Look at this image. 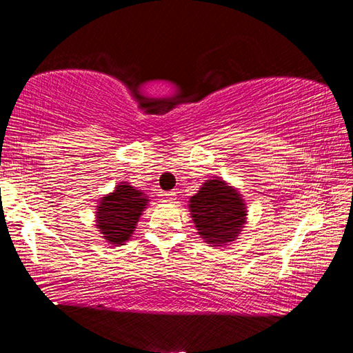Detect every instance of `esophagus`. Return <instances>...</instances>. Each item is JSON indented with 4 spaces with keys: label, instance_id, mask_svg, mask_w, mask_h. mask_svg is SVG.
<instances>
[{
    "label": "esophagus",
    "instance_id": "esophagus-1",
    "mask_svg": "<svg viewBox=\"0 0 353 353\" xmlns=\"http://www.w3.org/2000/svg\"><path fill=\"white\" fill-rule=\"evenodd\" d=\"M162 202H172L176 199V193L174 191H168V193H162Z\"/></svg>",
    "mask_w": 353,
    "mask_h": 353
}]
</instances>
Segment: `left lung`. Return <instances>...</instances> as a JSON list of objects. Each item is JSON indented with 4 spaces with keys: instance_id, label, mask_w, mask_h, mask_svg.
I'll list each match as a JSON object with an SVG mask.
<instances>
[{
    "instance_id": "8db88e82",
    "label": "left lung",
    "mask_w": 353,
    "mask_h": 353,
    "mask_svg": "<svg viewBox=\"0 0 353 353\" xmlns=\"http://www.w3.org/2000/svg\"><path fill=\"white\" fill-rule=\"evenodd\" d=\"M244 204L238 191L225 182L207 181L190 199V212L199 235L207 243L221 244L234 241L244 224Z\"/></svg>"
}]
</instances>
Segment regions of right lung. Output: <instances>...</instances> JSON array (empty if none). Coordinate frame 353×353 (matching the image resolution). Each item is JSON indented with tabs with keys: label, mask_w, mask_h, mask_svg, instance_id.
Listing matches in <instances>:
<instances>
[{
	"label": "right lung",
	"mask_w": 353,
	"mask_h": 353,
	"mask_svg": "<svg viewBox=\"0 0 353 353\" xmlns=\"http://www.w3.org/2000/svg\"><path fill=\"white\" fill-rule=\"evenodd\" d=\"M146 202V196L129 183L117 185V190L101 201L97 212V225L105 240L110 244L128 241Z\"/></svg>",
	"instance_id": "right-lung-1"
}]
</instances>
